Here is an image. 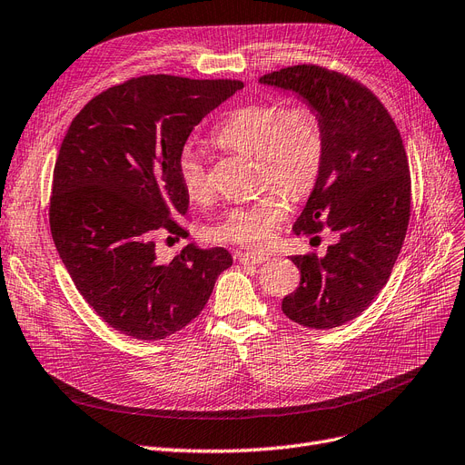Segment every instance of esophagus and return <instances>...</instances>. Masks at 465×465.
Segmentation results:
<instances>
[{"label":"esophagus","mask_w":465,"mask_h":465,"mask_svg":"<svg viewBox=\"0 0 465 465\" xmlns=\"http://www.w3.org/2000/svg\"><path fill=\"white\" fill-rule=\"evenodd\" d=\"M236 257L242 265H262V263L269 262V257L262 255V253H238Z\"/></svg>","instance_id":"obj_1"}]
</instances>
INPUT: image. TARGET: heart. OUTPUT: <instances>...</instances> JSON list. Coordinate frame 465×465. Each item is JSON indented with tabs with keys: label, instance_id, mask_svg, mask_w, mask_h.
<instances>
[{
	"label": "heart",
	"instance_id": "b5f03b06",
	"mask_svg": "<svg viewBox=\"0 0 465 465\" xmlns=\"http://www.w3.org/2000/svg\"><path fill=\"white\" fill-rule=\"evenodd\" d=\"M213 143L240 154L257 156L263 184H274L290 198H303L314 189L326 160L324 125L317 110L307 103L284 106L267 101L240 106L219 124ZM177 172L191 200L208 198L210 175L194 148H183ZM282 193L271 191L246 206L229 210L210 229V238L221 244L265 248L288 213Z\"/></svg>",
	"mask_w": 465,
	"mask_h": 465
}]
</instances>
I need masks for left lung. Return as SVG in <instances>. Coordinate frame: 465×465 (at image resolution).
Returning <instances> with one entry per match:
<instances>
[{
  "label": "left lung",
  "instance_id": "8db88e82",
  "mask_svg": "<svg viewBox=\"0 0 465 465\" xmlns=\"http://www.w3.org/2000/svg\"><path fill=\"white\" fill-rule=\"evenodd\" d=\"M259 82L300 93L324 125V168L293 232L330 229L340 242L324 257L292 255L302 282L282 312L305 328H336L376 300L402 248L412 208L402 137L374 93L341 72L295 64Z\"/></svg>",
  "mask_w": 465,
  "mask_h": 465
}]
</instances>
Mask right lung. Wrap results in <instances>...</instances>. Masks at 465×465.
<instances>
[{
    "label": "right lung",
    "mask_w": 465,
    "mask_h": 465,
    "mask_svg": "<svg viewBox=\"0 0 465 465\" xmlns=\"http://www.w3.org/2000/svg\"><path fill=\"white\" fill-rule=\"evenodd\" d=\"M244 84L148 74L108 87L72 120L53 170V242L89 307L129 338L183 330L232 265L225 248L156 257L189 210L177 160L194 125Z\"/></svg>",
    "instance_id": "right-lung-1"
}]
</instances>
